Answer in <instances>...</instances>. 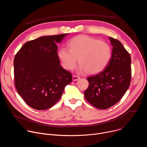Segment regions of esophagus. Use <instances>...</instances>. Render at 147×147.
<instances>
[{"label":"esophagus","mask_w":147,"mask_h":147,"mask_svg":"<svg viewBox=\"0 0 147 147\" xmlns=\"http://www.w3.org/2000/svg\"><path fill=\"white\" fill-rule=\"evenodd\" d=\"M80 79V77H78V76H76V75H73V81H77V80H79Z\"/></svg>","instance_id":"esophagus-1"}]
</instances>
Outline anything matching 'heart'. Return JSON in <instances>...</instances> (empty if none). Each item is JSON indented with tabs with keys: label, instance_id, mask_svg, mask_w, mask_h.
<instances>
[{
	"label": "heart",
	"instance_id": "b5f03b06",
	"mask_svg": "<svg viewBox=\"0 0 147 147\" xmlns=\"http://www.w3.org/2000/svg\"><path fill=\"white\" fill-rule=\"evenodd\" d=\"M69 47H61L57 53L63 66L67 70L76 66L78 59L81 70L96 74L107 66L112 57L109 44L87 35L73 37L69 41Z\"/></svg>",
	"mask_w": 147,
	"mask_h": 147
}]
</instances>
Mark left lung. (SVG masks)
Returning a JSON list of instances; mask_svg holds the SVG:
<instances>
[{
  "instance_id": "8db88e82",
  "label": "left lung",
  "mask_w": 147,
  "mask_h": 147,
  "mask_svg": "<svg viewBox=\"0 0 147 147\" xmlns=\"http://www.w3.org/2000/svg\"><path fill=\"white\" fill-rule=\"evenodd\" d=\"M113 47L110 61L102 71L87 78L86 100L94 107L106 109L117 103L129 88L131 77V57L119 40L109 37Z\"/></svg>"
}]
</instances>
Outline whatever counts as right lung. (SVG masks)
I'll use <instances>...</instances> for the list:
<instances>
[{"label":"right lung","mask_w":147,"mask_h":147,"mask_svg":"<svg viewBox=\"0 0 147 147\" xmlns=\"http://www.w3.org/2000/svg\"><path fill=\"white\" fill-rule=\"evenodd\" d=\"M67 34L44 36L28 41L14 57L16 88L33 109L52 107L72 81L71 73L60 66L56 44Z\"/></svg>","instance_id":"obj_1"}]
</instances>
